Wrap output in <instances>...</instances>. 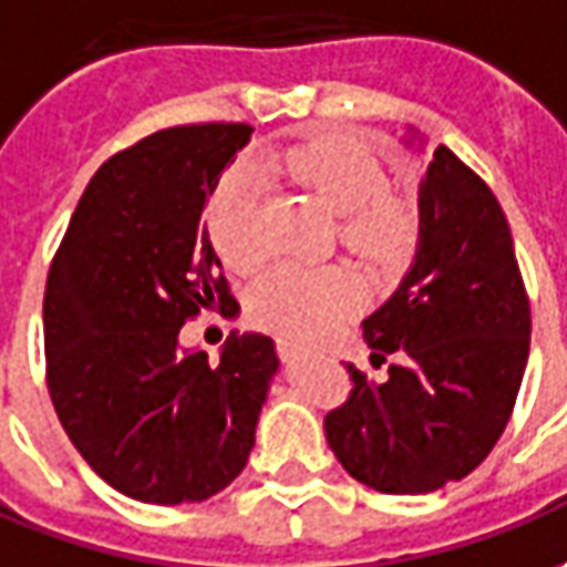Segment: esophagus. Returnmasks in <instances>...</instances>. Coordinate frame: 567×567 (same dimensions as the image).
<instances>
[{
	"mask_svg": "<svg viewBox=\"0 0 567 567\" xmlns=\"http://www.w3.org/2000/svg\"><path fill=\"white\" fill-rule=\"evenodd\" d=\"M276 352H279V359H282V362H291V359H297V355L303 352V347H300V343H295V340L279 338L276 340Z\"/></svg>",
	"mask_w": 567,
	"mask_h": 567,
	"instance_id": "34e87169",
	"label": "esophagus"
}]
</instances>
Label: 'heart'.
Segmentation results:
<instances>
[{
	"mask_svg": "<svg viewBox=\"0 0 567 567\" xmlns=\"http://www.w3.org/2000/svg\"><path fill=\"white\" fill-rule=\"evenodd\" d=\"M276 168L331 215L340 217V239L371 267H393L414 243V212L390 193L380 159L350 134H319L276 156ZM205 227L217 255L239 272L264 260L260 187L251 174L229 172L205 205ZM359 285L343 267L276 264L248 291L251 322L285 338H319L350 316Z\"/></svg>",
	"mask_w": 567,
	"mask_h": 567,
	"instance_id": "1",
	"label": "heart"
}]
</instances>
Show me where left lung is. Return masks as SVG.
I'll return each mask as SVG.
<instances>
[{"instance_id":"1","label":"left lung","mask_w":567,"mask_h":567,"mask_svg":"<svg viewBox=\"0 0 567 567\" xmlns=\"http://www.w3.org/2000/svg\"><path fill=\"white\" fill-rule=\"evenodd\" d=\"M374 383L355 365L324 435L355 482L430 494L485 461L516 405L532 307L501 202L449 146L421 184V239L395 295L362 322Z\"/></svg>"}]
</instances>
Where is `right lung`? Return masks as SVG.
<instances>
[{"label": "right lung", "mask_w": 567, "mask_h": 567, "mask_svg": "<svg viewBox=\"0 0 567 567\" xmlns=\"http://www.w3.org/2000/svg\"><path fill=\"white\" fill-rule=\"evenodd\" d=\"M251 132L177 125L110 156L51 260L42 319L58 421L91 470L141 504L227 488L279 371L267 334H229L220 359L181 350L202 310H239L202 212Z\"/></svg>", "instance_id": "obj_1"}]
</instances>
